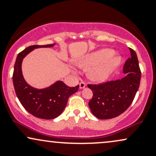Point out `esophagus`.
Instances as JSON below:
<instances>
[{"instance_id":"obj_1","label":"esophagus","mask_w":156,"mask_h":156,"mask_svg":"<svg viewBox=\"0 0 156 156\" xmlns=\"http://www.w3.org/2000/svg\"><path fill=\"white\" fill-rule=\"evenodd\" d=\"M85 87H86V83H85V82H83V81L80 82V83H79L80 89H83Z\"/></svg>"}]
</instances>
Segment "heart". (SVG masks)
Returning <instances> with one entry per match:
<instances>
[{
    "mask_svg": "<svg viewBox=\"0 0 156 156\" xmlns=\"http://www.w3.org/2000/svg\"><path fill=\"white\" fill-rule=\"evenodd\" d=\"M114 52L111 49H104L93 53L86 57L84 59L80 61L79 65L84 69H90L93 67L98 65L101 62H104L107 58H110L114 55ZM120 62L119 58H116L113 62H108L105 65L101 66L94 69L89 74L91 79L94 81L101 82L106 80L110 76L113 67H116Z\"/></svg>",
    "mask_w": 156,
    "mask_h": 156,
    "instance_id": "b5f03b06",
    "label": "heart"
}]
</instances>
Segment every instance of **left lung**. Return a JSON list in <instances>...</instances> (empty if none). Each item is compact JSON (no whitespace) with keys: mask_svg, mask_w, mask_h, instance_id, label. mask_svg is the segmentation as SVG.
Instances as JSON below:
<instances>
[{"mask_svg":"<svg viewBox=\"0 0 156 156\" xmlns=\"http://www.w3.org/2000/svg\"><path fill=\"white\" fill-rule=\"evenodd\" d=\"M130 56L123 66L125 76L121 79L88 84L93 92L89 106L100 119L117 117L131 105L139 87L141 70L136 52L129 48Z\"/></svg>","mask_w":156,"mask_h":156,"instance_id":"8db88e82","label":"left lung"}]
</instances>
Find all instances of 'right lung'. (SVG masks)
<instances>
[{
  "mask_svg": "<svg viewBox=\"0 0 156 156\" xmlns=\"http://www.w3.org/2000/svg\"><path fill=\"white\" fill-rule=\"evenodd\" d=\"M53 46V44L31 45L19 53L12 76L16 95L24 108L34 117L44 119H53L59 116L67 105L68 98L79 88V85L69 87L64 82L57 81L48 88L37 89L24 80L21 70L23 58L34 48Z\"/></svg>",
  "mask_w": 156,
  "mask_h": 156,
  "instance_id": "obj_1",
  "label": "right lung"
}]
</instances>
